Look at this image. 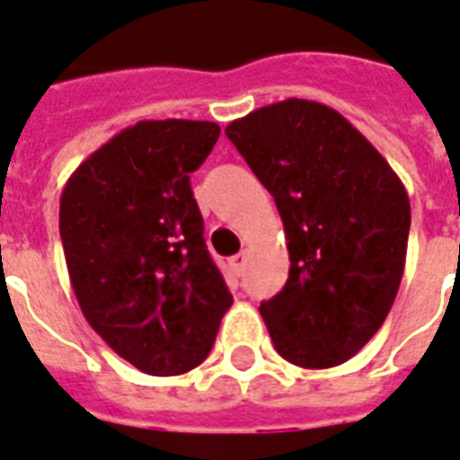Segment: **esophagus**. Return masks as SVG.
<instances>
[{
  "instance_id": "esophagus-1",
  "label": "esophagus",
  "mask_w": 460,
  "mask_h": 460,
  "mask_svg": "<svg viewBox=\"0 0 460 460\" xmlns=\"http://www.w3.org/2000/svg\"><path fill=\"white\" fill-rule=\"evenodd\" d=\"M245 260H247L245 252H237L235 257H230V265H233V270H235L237 275H243V270H245Z\"/></svg>"
}]
</instances>
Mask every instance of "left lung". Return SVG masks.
<instances>
[{
  "instance_id": "obj_1",
  "label": "left lung",
  "mask_w": 460,
  "mask_h": 460,
  "mask_svg": "<svg viewBox=\"0 0 460 460\" xmlns=\"http://www.w3.org/2000/svg\"><path fill=\"white\" fill-rule=\"evenodd\" d=\"M225 133L285 225L289 277L260 305L277 354L302 369L351 359L379 332L402 285L406 188L349 120L317 101L270 103Z\"/></svg>"
}]
</instances>
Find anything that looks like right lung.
<instances>
[{"instance_id": "add662e5", "label": "right lung", "mask_w": 460, "mask_h": 460, "mask_svg": "<svg viewBox=\"0 0 460 460\" xmlns=\"http://www.w3.org/2000/svg\"><path fill=\"white\" fill-rule=\"evenodd\" d=\"M217 138L210 120H138L91 153L61 193L58 233L81 312L151 376L195 369L233 305L190 190Z\"/></svg>"}]
</instances>
